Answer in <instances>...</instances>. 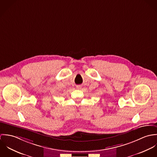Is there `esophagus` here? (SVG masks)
<instances>
[{"instance_id": "obj_1", "label": "esophagus", "mask_w": 157, "mask_h": 157, "mask_svg": "<svg viewBox=\"0 0 157 157\" xmlns=\"http://www.w3.org/2000/svg\"><path fill=\"white\" fill-rule=\"evenodd\" d=\"M77 88L78 89H79V88H81V86H77Z\"/></svg>"}]
</instances>
